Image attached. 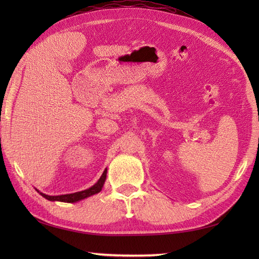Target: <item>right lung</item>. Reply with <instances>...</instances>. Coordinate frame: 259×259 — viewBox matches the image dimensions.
<instances>
[{"label": "right lung", "instance_id": "1", "mask_svg": "<svg viewBox=\"0 0 259 259\" xmlns=\"http://www.w3.org/2000/svg\"><path fill=\"white\" fill-rule=\"evenodd\" d=\"M106 177H107V169L104 170L100 179L98 180V183L95 186H92L91 188L85 189L83 191L74 192V194H68V195H61V196H48L46 194H42V192H40V194L45 198H47L48 200H52V201L57 200V201H63V202H75V201H79L81 199H84V198H87V197L96 195V194H98V192H100L101 189H102V187H103L104 181H106Z\"/></svg>", "mask_w": 259, "mask_h": 259}]
</instances>
